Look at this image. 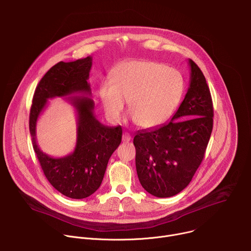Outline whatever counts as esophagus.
<instances>
[{
    "label": "esophagus",
    "instance_id": "1",
    "mask_svg": "<svg viewBox=\"0 0 251 251\" xmlns=\"http://www.w3.org/2000/svg\"><path fill=\"white\" fill-rule=\"evenodd\" d=\"M130 140H131V136L128 133H124L123 136H122V141L124 143H128Z\"/></svg>",
    "mask_w": 251,
    "mask_h": 251
}]
</instances>
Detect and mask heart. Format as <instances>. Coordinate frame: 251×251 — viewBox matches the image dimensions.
I'll use <instances>...</instances> for the list:
<instances>
[{"instance_id": "obj_1", "label": "heart", "mask_w": 251, "mask_h": 251, "mask_svg": "<svg viewBox=\"0 0 251 251\" xmlns=\"http://www.w3.org/2000/svg\"><path fill=\"white\" fill-rule=\"evenodd\" d=\"M185 80L180 71L149 59H134L113 68L110 81L99 87L103 110L118 122L129 102V112L138 126L153 129L166 123L180 103Z\"/></svg>"}]
</instances>
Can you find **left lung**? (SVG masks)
<instances>
[{"label": "left lung", "instance_id": "obj_1", "mask_svg": "<svg viewBox=\"0 0 251 251\" xmlns=\"http://www.w3.org/2000/svg\"><path fill=\"white\" fill-rule=\"evenodd\" d=\"M190 84L171 121L138 131L134 137L139 181L149 194L169 198L191 183L212 131L209 88L200 67L189 59Z\"/></svg>", "mask_w": 251, "mask_h": 251}]
</instances>
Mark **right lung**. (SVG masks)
<instances>
[{"instance_id": "add662e5", "label": "right lung", "mask_w": 251, "mask_h": 251, "mask_svg": "<svg viewBox=\"0 0 251 251\" xmlns=\"http://www.w3.org/2000/svg\"><path fill=\"white\" fill-rule=\"evenodd\" d=\"M92 57L60 61L53 65L35 88L29 113V132L33 150L45 176L60 194L71 199H85L100 187L107 164L122 139L121 126L101 124L94 115V102L87 82ZM75 94L79 96L75 97ZM68 97L77 112V144L73 153L53 158L44 153L36 142V122L47 100Z\"/></svg>"}]
</instances>
